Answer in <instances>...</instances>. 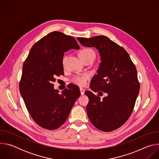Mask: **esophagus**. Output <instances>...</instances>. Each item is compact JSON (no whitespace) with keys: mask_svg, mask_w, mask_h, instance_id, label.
<instances>
[{"mask_svg":"<svg viewBox=\"0 0 159 159\" xmlns=\"http://www.w3.org/2000/svg\"><path fill=\"white\" fill-rule=\"evenodd\" d=\"M80 92L81 95H83L85 93V89L83 88H80Z\"/></svg>","mask_w":159,"mask_h":159,"instance_id":"esophagus-1","label":"esophagus"}]
</instances>
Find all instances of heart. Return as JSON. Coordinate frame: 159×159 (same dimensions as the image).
I'll return each instance as SVG.
<instances>
[{
  "label": "heart",
  "instance_id": "b5f03b06",
  "mask_svg": "<svg viewBox=\"0 0 159 159\" xmlns=\"http://www.w3.org/2000/svg\"><path fill=\"white\" fill-rule=\"evenodd\" d=\"M79 55L84 61L88 59H95V57H96V54H95L94 52L90 48L82 49L80 52ZM64 60H65V58L63 59V61H64ZM89 79V75L88 74H82V75L74 76L70 80L72 82H73L77 85L83 86L86 84V83Z\"/></svg>",
  "mask_w": 159,
  "mask_h": 159
}]
</instances>
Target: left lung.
<instances>
[{
	"label": "left lung",
	"instance_id": "8db88e82",
	"mask_svg": "<svg viewBox=\"0 0 159 159\" xmlns=\"http://www.w3.org/2000/svg\"><path fill=\"white\" fill-rule=\"evenodd\" d=\"M77 39L84 47L98 50L101 63L90 87L102 96L101 91L107 94L101 99L89 90L85 92L89 100L87 116L99 130H115L129 119L134 107L140 87L137 69L127 52L105 36Z\"/></svg>",
	"mask_w": 159,
	"mask_h": 159
}]
</instances>
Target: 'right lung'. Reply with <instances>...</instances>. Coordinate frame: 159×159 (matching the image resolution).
I'll use <instances>...</instances> for the list:
<instances>
[{
	"label": "right lung",
	"instance_id": "right-lung-1",
	"mask_svg": "<svg viewBox=\"0 0 159 159\" xmlns=\"http://www.w3.org/2000/svg\"><path fill=\"white\" fill-rule=\"evenodd\" d=\"M79 48L73 37L53 31L33 45L24 62L20 93L33 120L44 129L53 130L60 127L80 96L75 85H68L60 94L53 84L56 76L64 74V53Z\"/></svg>",
	"mask_w": 159,
	"mask_h": 159
}]
</instances>
